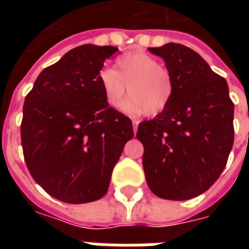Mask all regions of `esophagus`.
<instances>
[{
    "instance_id": "1",
    "label": "esophagus",
    "mask_w": 249,
    "mask_h": 249,
    "mask_svg": "<svg viewBox=\"0 0 249 249\" xmlns=\"http://www.w3.org/2000/svg\"><path fill=\"white\" fill-rule=\"evenodd\" d=\"M138 123H140L138 120H133V130H134V133H137V130H138Z\"/></svg>"
}]
</instances>
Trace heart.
I'll return each mask as SVG.
<instances>
[{"instance_id": "heart-1", "label": "heart", "mask_w": 249, "mask_h": 249, "mask_svg": "<svg viewBox=\"0 0 249 249\" xmlns=\"http://www.w3.org/2000/svg\"><path fill=\"white\" fill-rule=\"evenodd\" d=\"M105 98L113 108L125 99L126 86L132 95L126 102L130 112L158 115L168 107L173 95L172 76L160 62L144 53H129L116 60L115 70L106 68L99 73Z\"/></svg>"}]
</instances>
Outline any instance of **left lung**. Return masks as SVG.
Returning <instances> with one entry per match:
<instances>
[{"mask_svg": "<svg viewBox=\"0 0 249 249\" xmlns=\"http://www.w3.org/2000/svg\"><path fill=\"white\" fill-rule=\"evenodd\" d=\"M163 58L173 81L169 105L140 123L146 181L156 196L187 200L220 177L234 143V103L226 80L181 44L148 48Z\"/></svg>", "mask_w": 249, "mask_h": 249, "instance_id": "8db88e82", "label": "left lung"}]
</instances>
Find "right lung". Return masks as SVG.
Listing matches in <instances>:
<instances>
[{
  "label": "right lung",
  "mask_w": 249,
  "mask_h": 249,
  "mask_svg": "<svg viewBox=\"0 0 249 249\" xmlns=\"http://www.w3.org/2000/svg\"><path fill=\"white\" fill-rule=\"evenodd\" d=\"M117 50L90 44L72 49L41 72L25 97V164L33 179L64 203L101 199L134 136L130 119L109 107L99 83L105 60Z\"/></svg>",
  "instance_id": "obj_1"
}]
</instances>
